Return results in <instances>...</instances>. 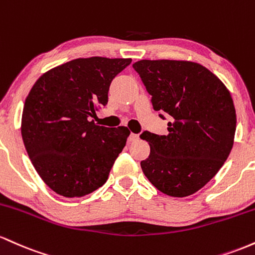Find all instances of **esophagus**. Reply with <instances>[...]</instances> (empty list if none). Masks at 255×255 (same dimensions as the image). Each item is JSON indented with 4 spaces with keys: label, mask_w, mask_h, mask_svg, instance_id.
<instances>
[{
    "label": "esophagus",
    "mask_w": 255,
    "mask_h": 255,
    "mask_svg": "<svg viewBox=\"0 0 255 255\" xmlns=\"http://www.w3.org/2000/svg\"><path fill=\"white\" fill-rule=\"evenodd\" d=\"M138 139V135H136V133H130V136H128V142H135Z\"/></svg>",
    "instance_id": "esophagus-1"
}]
</instances>
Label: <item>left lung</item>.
Masks as SVG:
<instances>
[{
	"label": "left lung",
	"mask_w": 255,
	"mask_h": 255,
	"mask_svg": "<svg viewBox=\"0 0 255 255\" xmlns=\"http://www.w3.org/2000/svg\"><path fill=\"white\" fill-rule=\"evenodd\" d=\"M159 117L168 116V135L143 131L150 154L143 173L168 196L184 197L205 187L234 145L236 112L222 81L202 65L177 60H141L132 65Z\"/></svg>",
	"instance_id": "8db88e82"
}]
</instances>
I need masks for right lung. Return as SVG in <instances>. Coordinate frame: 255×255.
Segmentation results:
<instances>
[{
	"label": "right lung",
	"mask_w": 255,
	"mask_h": 255,
	"mask_svg": "<svg viewBox=\"0 0 255 255\" xmlns=\"http://www.w3.org/2000/svg\"><path fill=\"white\" fill-rule=\"evenodd\" d=\"M131 59H76L45 72L25 100L21 136L37 173L59 195L81 197L105 184L127 144L128 128L90 118L108 102L113 78Z\"/></svg>",
	"instance_id": "1"
}]
</instances>
